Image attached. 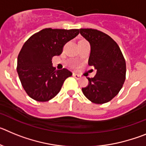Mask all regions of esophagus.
<instances>
[{
    "mask_svg": "<svg viewBox=\"0 0 146 146\" xmlns=\"http://www.w3.org/2000/svg\"><path fill=\"white\" fill-rule=\"evenodd\" d=\"M73 76L75 77L76 79H80V75L78 74H76V73H73Z\"/></svg>",
    "mask_w": 146,
    "mask_h": 146,
    "instance_id": "34e87169",
    "label": "esophagus"
}]
</instances>
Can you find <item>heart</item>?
Instances as JSON below:
<instances>
[{"label": "heart", "mask_w": 146, "mask_h": 146, "mask_svg": "<svg viewBox=\"0 0 146 146\" xmlns=\"http://www.w3.org/2000/svg\"><path fill=\"white\" fill-rule=\"evenodd\" d=\"M80 41H83V40H80ZM79 42H80V41H79Z\"/></svg>", "instance_id": "heart-1"}]
</instances>
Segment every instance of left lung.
<instances>
[{"instance_id": "left-lung-1", "label": "left lung", "mask_w": 146, "mask_h": 146, "mask_svg": "<svg viewBox=\"0 0 146 146\" xmlns=\"http://www.w3.org/2000/svg\"><path fill=\"white\" fill-rule=\"evenodd\" d=\"M80 33L91 45L88 65L96 69L88 85L82 88L86 97L95 104L110 102L121 91L126 79V61L117 43L103 32L81 28Z\"/></svg>"}]
</instances>
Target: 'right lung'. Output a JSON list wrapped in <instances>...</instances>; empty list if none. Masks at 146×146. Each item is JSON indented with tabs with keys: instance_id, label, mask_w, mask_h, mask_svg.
I'll return each mask as SVG.
<instances>
[{
	"instance_id": "right-lung-1",
	"label": "right lung",
	"mask_w": 146,
	"mask_h": 146,
	"mask_svg": "<svg viewBox=\"0 0 146 146\" xmlns=\"http://www.w3.org/2000/svg\"><path fill=\"white\" fill-rule=\"evenodd\" d=\"M78 34L79 29L44 28L25 42L18 55L17 71L30 97L47 102L58 94L72 72L65 68L56 70L52 65V58L60 55L64 45Z\"/></svg>"
}]
</instances>
